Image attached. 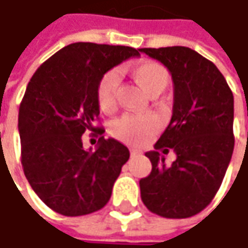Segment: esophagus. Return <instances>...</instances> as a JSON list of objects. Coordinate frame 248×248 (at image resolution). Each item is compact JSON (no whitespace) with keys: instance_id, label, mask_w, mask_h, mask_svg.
Instances as JSON below:
<instances>
[{"instance_id":"1","label":"esophagus","mask_w":248,"mask_h":248,"mask_svg":"<svg viewBox=\"0 0 248 248\" xmlns=\"http://www.w3.org/2000/svg\"><path fill=\"white\" fill-rule=\"evenodd\" d=\"M129 152H131V156H132V157H135V156H139V155H140V150H137V149H131Z\"/></svg>"}]
</instances>
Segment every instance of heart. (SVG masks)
<instances>
[{
    "mask_svg": "<svg viewBox=\"0 0 248 248\" xmlns=\"http://www.w3.org/2000/svg\"><path fill=\"white\" fill-rule=\"evenodd\" d=\"M129 73L139 87L150 96H157L166 90L170 82V73L158 62L142 61L131 64ZM120 85L119 73L110 70L102 76L96 87V99L103 111H111L116 108V98ZM158 129V120L153 114H125L114 124L111 132L116 138L131 145L146 142Z\"/></svg>",
    "mask_w": 248,
    "mask_h": 248,
    "instance_id": "1",
    "label": "heart"
}]
</instances>
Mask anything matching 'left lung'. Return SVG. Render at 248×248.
Wrapping results in <instances>:
<instances>
[{
	"label": "left lung",
	"mask_w": 248,
	"mask_h": 248,
	"mask_svg": "<svg viewBox=\"0 0 248 248\" xmlns=\"http://www.w3.org/2000/svg\"><path fill=\"white\" fill-rule=\"evenodd\" d=\"M174 82L172 117L153 152L152 172L139 181L149 211L164 218L199 214L217 195L233 153V93L214 63L186 46L140 48ZM176 152L167 166L158 150Z\"/></svg>",
	"instance_id": "8db88e82"
}]
</instances>
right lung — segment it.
I'll return each instance as SVG.
<instances>
[{"label": "right lung", "mask_w": 248, "mask_h": 248, "mask_svg": "<svg viewBox=\"0 0 248 248\" xmlns=\"http://www.w3.org/2000/svg\"><path fill=\"white\" fill-rule=\"evenodd\" d=\"M139 51L123 45L74 43L35 70L19 108L22 166L30 186L49 208L66 217L95 213L129 158L116 139L101 137L95 151L82 148V134L99 117L96 87L102 76Z\"/></svg>", "instance_id": "1"}]
</instances>
